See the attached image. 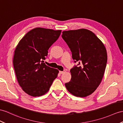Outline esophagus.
Segmentation results:
<instances>
[{"instance_id": "esophagus-1", "label": "esophagus", "mask_w": 123, "mask_h": 123, "mask_svg": "<svg viewBox=\"0 0 123 123\" xmlns=\"http://www.w3.org/2000/svg\"><path fill=\"white\" fill-rule=\"evenodd\" d=\"M65 73V71H59V74H63Z\"/></svg>"}]
</instances>
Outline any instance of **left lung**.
I'll list each match as a JSON object with an SVG mask.
<instances>
[{
  "label": "left lung",
  "mask_w": 123,
  "mask_h": 123,
  "mask_svg": "<svg viewBox=\"0 0 123 123\" xmlns=\"http://www.w3.org/2000/svg\"><path fill=\"white\" fill-rule=\"evenodd\" d=\"M62 37L71 51L77 66L70 70V81L65 83L71 94L86 97L93 93L103 77L107 62L104 44L92 31L85 29L62 32Z\"/></svg>",
  "instance_id": "obj_1"
}]
</instances>
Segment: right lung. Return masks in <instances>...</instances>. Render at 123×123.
Wrapping results in <instances>:
<instances>
[{
    "label": "right lung",
    "mask_w": 123,
    "mask_h": 123,
    "mask_svg": "<svg viewBox=\"0 0 123 123\" xmlns=\"http://www.w3.org/2000/svg\"><path fill=\"white\" fill-rule=\"evenodd\" d=\"M61 32L36 28L27 33L16 46L13 59L15 73L22 89L30 96L45 94L58 76L59 71L47 66L43 60Z\"/></svg>",
    "instance_id": "right-lung-1"
}]
</instances>
